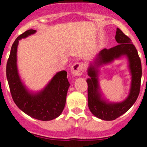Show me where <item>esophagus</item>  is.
<instances>
[{"instance_id": "obj_1", "label": "esophagus", "mask_w": 147, "mask_h": 147, "mask_svg": "<svg viewBox=\"0 0 147 147\" xmlns=\"http://www.w3.org/2000/svg\"><path fill=\"white\" fill-rule=\"evenodd\" d=\"M84 72V64L81 62H76L71 67V73L74 76H81Z\"/></svg>"}]
</instances>
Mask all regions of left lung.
Here are the masks:
<instances>
[{
    "instance_id": "8db88e82",
    "label": "left lung",
    "mask_w": 147,
    "mask_h": 147,
    "mask_svg": "<svg viewBox=\"0 0 147 147\" xmlns=\"http://www.w3.org/2000/svg\"><path fill=\"white\" fill-rule=\"evenodd\" d=\"M115 40L119 45L111 49H104L90 62L88 68V107L93 115L105 121H113L125 113L134 105L140 92L142 75L141 62L135 45L130 39L117 28ZM126 57L131 76L129 94L121 102H110L104 98L99 85L100 68L116 59Z\"/></svg>"
}]
</instances>
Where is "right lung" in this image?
<instances>
[{"mask_svg": "<svg viewBox=\"0 0 147 147\" xmlns=\"http://www.w3.org/2000/svg\"><path fill=\"white\" fill-rule=\"evenodd\" d=\"M36 32V30H27L12 44L6 64V78L11 96L18 108L33 119L51 121L59 116L64 110L70 84L65 71L57 73L47 85L38 91L29 90L23 82L18 67L19 40Z\"/></svg>", "mask_w": 147, "mask_h": 147, "instance_id": "1", "label": "right lung"}]
</instances>
